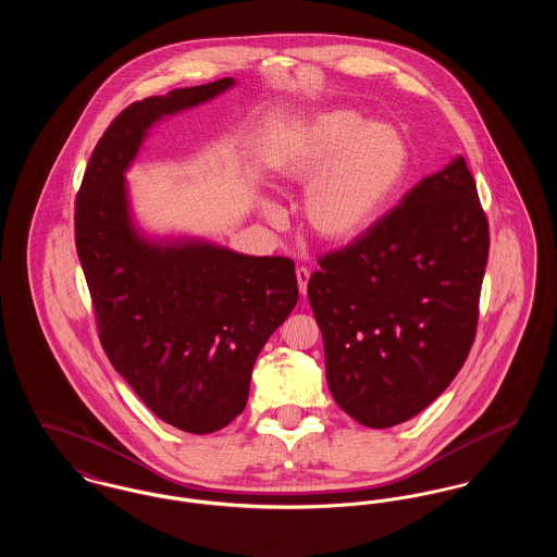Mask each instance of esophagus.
Segmentation results:
<instances>
[{
	"instance_id": "34e87169",
	"label": "esophagus",
	"mask_w": 557,
	"mask_h": 557,
	"mask_svg": "<svg viewBox=\"0 0 557 557\" xmlns=\"http://www.w3.org/2000/svg\"><path fill=\"white\" fill-rule=\"evenodd\" d=\"M309 277H311V271L307 267H298L296 269V282H298V290L305 296L307 294V284H309Z\"/></svg>"
}]
</instances>
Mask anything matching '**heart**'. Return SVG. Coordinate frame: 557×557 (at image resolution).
<instances>
[{
	"instance_id": "obj_1",
	"label": "heart",
	"mask_w": 557,
	"mask_h": 557,
	"mask_svg": "<svg viewBox=\"0 0 557 557\" xmlns=\"http://www.w3.org/2000/svg\"><path fill=\"white\" fill-rule=\"evenodd\" d=\"M267 166L284 189L310 186L300 207L305 230L321 244L346 246L388 209L405 180L409 148L391 125L368 123L355 110H327L280 141ZM263 212L271 223L282 219L275 205Z\"/></svg>"
}]
</instances>
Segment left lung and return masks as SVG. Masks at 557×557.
Instances as JSON below:
<instances>
[{
  "mask_svg": "<svg viewBox=\"0 0 557 557\" xmlns=\"http://www.w3.org/2000/svg\"><path fill=\"white\" fill-rule=\"evenodd\" d=\"M486 259L488 223L463 157L319 259L307 294L330 393L352 420L407 422L449 386L474 345Z\"/></svg>",
  "mask_w": 557,
  "mask_h": 557,
  "instance_id": "8db88e82",
  "label": "left lung"
}]
</instances>
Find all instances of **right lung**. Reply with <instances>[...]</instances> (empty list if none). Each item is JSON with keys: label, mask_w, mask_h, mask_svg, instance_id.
<instances>
[{"label": "right lung", "mask_w": 557, "mask_h": 557, "mask_svg": "<svg viewBox=\"0 0 557 557\" xmlns=\"http://www.w3.org/2000/svg\"><path fill=\"white\" fill-rule=\"evenodd\" d=\"M234 83L125 108L100 137L75 202L77 255L102 348L157 418L189 434H211L244 411L255 361L296 307L294 263L205 239L146 238L133 223L125 171L162 116Z\"/></svg>", "instance_id": "1"}]
</instances>
